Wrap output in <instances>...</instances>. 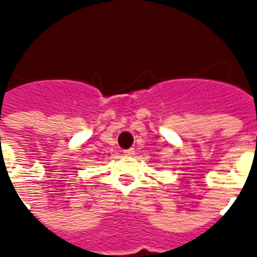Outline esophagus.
I'll use <instances>...</instances> for the list:
<instances>
[{"label": "esophagus", "mask_w": 257, "mask_h": 257, "mask_svg": "<svg viewBox=\"0 0 257 257\" xmlns=\"http://www.w3.org/2000/svg\"><path fill=\"white\" fill-rule=\"evenodd\" d=\"M124 155H125V156H133V155H135V149H133V148L125 149Z\"/></svg>", "instance_id": "obj_1"}]
</instances>
